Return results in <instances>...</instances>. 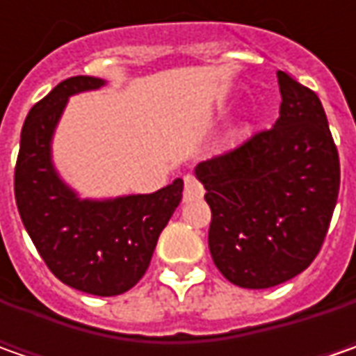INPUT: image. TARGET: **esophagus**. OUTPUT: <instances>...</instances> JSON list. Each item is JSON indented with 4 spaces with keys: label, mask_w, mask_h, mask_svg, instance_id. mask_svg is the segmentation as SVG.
<instances>
[{
    "label": "esophagus",
    "mask_w": 356,
    "mask_h": 356,
    "mask_svg": "<svg viewBox=\"0 0 356 356\" xmlns=\"http://www.w3.org/2000/svg\"><path fill=\"white\" fill-rule=\"evenodd\" d=\"M204 196V186L194 176H184V202H194Z\"/></svg>",
    "instance_id": "1"
}]
</instances>
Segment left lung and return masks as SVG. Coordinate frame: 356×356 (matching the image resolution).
<instances>
[{"mask_svg":"<svg viewBox=\"0 0 356 356\" xmlns=\"http://www.w3.org/2000/svg\"><path fill=\"white\" fill-rule=\"evenodd\" d=\"M273 129L196 166L212 210L208 245L227 281L267 289L293 280L321 250L341 166L319 97L277 71Z\"/></svg>","mask_w":356,"mask_h":356,"instance_id":"obj_1","label":"left lung"}]
</instances>
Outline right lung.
<instances>
[{"mask_svg": "<svg viewBox=\"0 0 356 356\" xmlns=\"http://www.w3.org/2000/svg\"><path fill=\"white\" fill-rule=\"evenodd\" d=\"M103 79L71 76L33 104L21 130L15 202L39 255L65 285L113 297L134 287L150 266L158 236L182 200L176 178L154 194L81 200L51 160V140L69 97L101 89Z\"/></svg>", "mask_w": 356, "mask_h": 356, "instance_id": "right-lung-1", "label": "right lung"}]
</instances>
